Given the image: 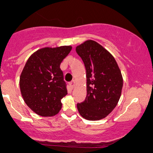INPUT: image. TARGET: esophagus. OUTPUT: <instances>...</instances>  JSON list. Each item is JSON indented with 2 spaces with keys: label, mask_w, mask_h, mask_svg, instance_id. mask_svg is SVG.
Wrapping results in <instances>:
<instances>
[{
  "label": "esophagus",
  "mask_w": 153,
  "mask_h": 153,
  "mask_svg": "<svg viewBox=\"0 0 153 153\" xmlns=\"http://www.w3.org/2000/svg\"><path fill=\"white\" fill-rule=\"evenodd\" d=\"M75 81H72V82L69 83V86H70L71 89H73L74 87H75Z\"/></svg>",
  "instance_id": "34e87169"
}]
</instances>
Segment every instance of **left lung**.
Segmentation results:
<instances>
[{"mask_svg":"<svg viewBox=\"0 0 153 153\" xmlns=\"http://www.w3.org/2000/svg\"><path fill=\"white\" fill-rule=\"evenodd\" d=\"M86 68V97L77 104L80 115L89 121L106 118L118 104L123 78L114 57L98 43L88 40L76 47Z\"/></svg>","mask_w":153,"mask_h":153,"instance_id":"1","label":"left lung"}]
</instances>
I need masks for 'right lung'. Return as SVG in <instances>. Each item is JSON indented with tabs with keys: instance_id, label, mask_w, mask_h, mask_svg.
<instances>
[{
	"instance_id": "obj_1",
	"label": "right lung",
	"mask_w": 153,
	"mask_h": 153,
	"mask_svg": "<svg viewBox=\"0 0 153 153\" xmlns=\"http://www.w3.org/2000/svg\"><path fill=\"white\" fill-rule=\"evenodd\" d=\"M71 46L45 47L27 60L20 76V89L27 105L43 117L54 116L61 109V99L67 95L60 65L70 52Z\"/></svg>"
}]
</instances>
